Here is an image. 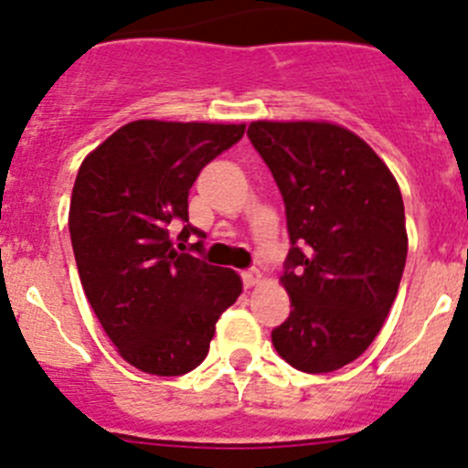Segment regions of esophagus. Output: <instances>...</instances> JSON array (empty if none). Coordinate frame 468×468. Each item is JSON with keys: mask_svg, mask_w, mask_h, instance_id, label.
<instances>
[{"mask_svg": "<svg viewBox=\"0 0 468 468\" xmlns=\"http://www.w3.org/2000/svg\"><path fill=\"white\" fill-rule=\"evenodd\" d=\"M242 278H244V285L253 287L258 281H261V271H258L256 267H251V269H247V271L242 273Z\"/></svg>", "mask_w": 468, "mask_h": 468, "instance_id": "34e87169", "label": "esophagus"}]
</instances>
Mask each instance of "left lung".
I'll use <instances>...</instances> for the list:
<instances>
[{"instance_id":"left-lung-1","label":"left lung","mask_w":468,"mask_h":468,"mask_svg":"<svg viewBox=\"0 0 468 468\" xmlns=\"http://www.w3.org/2000/svg\"><path fill=\"white\" fill-rule=\"evenodd\" d=\"M249 140L282 201L292 249L281 282L292 313L271 330L305 374L360 357L380 333L408 258L399 183L376 151L328 122H251Z\"/></svg>"}]
</instances>
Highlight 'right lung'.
<instances>
[{
  "instance_id": "right-lung-1",
  "label": "right lung",
  "mask_w": 468,
  "mask_h": 468,
  "mask_svg": "<svg viewBox=\"0 0 468 468\" xmlns=\"http://www.w3.org/2000/svg\"><path fill=\"white\" fill-rule=\"evenodd\" d=\"M244 129L138 120L79 167L69 238L83 292L120 356L144 374L183 376L199 367L217 319L242 294L233 269L183 249L192 235L206 238L187 219L192 183ZM176 225L182 233L174 240ZM190 249L201 253L204 242Z\"/></svg>"
}]
</instances>
